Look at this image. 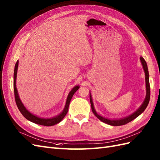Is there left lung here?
Listing matches in <instances>:
<instances>
[{
	"label": "left lung",
	"mask_w": 160,
	"mask_h": 160,
	"mask_svg": "<svg viewBox=\"0 0 160 160\" xmlns=\"http://www.w3.org/2000/svg\"><path fill=\"white\" fill-rule=\"evenodd\" d=\"M140 60L141 62V64H142V66H143L144 72H145V86H146V97H145V98L143 102L142 103V104H141V107L135 112L131 114V115H129L128 117L120 118V119H109V118H104L102 116H100V115H98V114H97V112H96L94 107L92 97H91V95L90 94V104H91V108H92V111L94 113V115L97 117L100 121H101L103 122L107 123V124L112 125V126L123 125H125V124H127V123L131 122V121H133V119H135V118H137L139 115H140L145 110V108H147L148 104H149V99H150V86H149V72H148L147 63H146L143 58L141 56Z\"/></svg>",
	"instance_id": "1"
}]
</instances>
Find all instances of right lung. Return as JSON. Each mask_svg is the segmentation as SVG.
Instances as JSON below:
<instances>
[{"instance_id": "1", "label": "right lung", "mask_w": 160, "mask_h": 160, "mask_svg": "<svg viewBox=\"0 0 160 160\" xmlns=\"http://www.w3.org/2000/svg\"><path fill=\"white\" fill-rule=\"evenodd\" d=\"M18 65H19V61L17 60L16 62V64L15 66V70H14V82H13V86H14V92H15V101L17 106L19 108V110L21 112V114L25 118H26L27 120H29L31 122H33L36 124L43 125V126H53L54 125L57 124V123L60 122L67 114L68 111V107H69V104L70 102V100L73 97V95L76 92V91L79 89V86H76L72 90L70 91L69 94H68L66 105L64 108H63V111L56 117H53L52 118H41L36 115H33V114L31 113L29 111H27V109L25 108V107L23 105V104L22 103L21 101V99L19 97V94H18V91L16 87V79H17V70H18Z\"/></svg>"}]
</instances>
